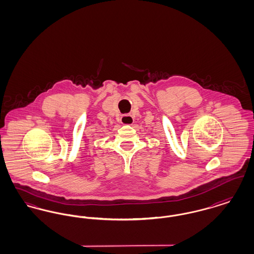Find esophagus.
Masks as SVG:
<instances>
[{"instance_id":"1","label":"esophagus","mask_w":254,"mask_h":254,"mask_svg":"<svg viewBox=\"0 0 254 254\" xmlns=\"http://www.w3.org/2000/svg\"><path fill=\"white\" fill-rule=\"evenodd\" d=\"M134 122V118L130 114H124L122 115L121 123L124 125H131Z\"/></svg>"}]
</instances>
